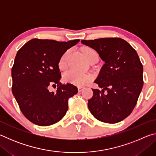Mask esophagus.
I'll return each instance as SVG.
<instances>
[{
  "label": "esophagus",
  "mask_w": 156,
  "mask_h": 156,
  "mask_svg": "<svg viewBox=\"0 0 156 156\" xmlns=\"http://www.w3.org/2000/svg\"><path fill=\"white\" fill-rule=\"evenodd\" d=\"M84 89V87H78V90L79 92H81L83 90V89Z\"/></svg>",
  "instance_id": "esophagus-1"
}]
</instances>
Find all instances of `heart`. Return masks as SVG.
<instances>
[{"label":"heart","mask_w":156,"mask_h":156,"mask_svg":"<svg viewBox=\"0 0 156 156\" xmlns=\"http://www.w3.org/2000/svg\"><path fill=\"white\" fill-rule=\"evenodd\" d=\"M69 53L70 51L68 50V51H65L60 57L58 62V67L60 69H64L67 67V58ZM83 54L87 60H89V58L94 56V55H98L96 51L94 49L90 48V47L84 48ZM63 80L65 83L74 84L76 86H83L90 81L91 76L88 74H86V73L77 72V71L69 70L64 73Z\"/></svg>","instance_id":"heart-1"}]
</instances>
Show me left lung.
Instances as JSON below:
<instances>
[{
  "label": "left lung",
  "instance_id": "obj_1",
  "mask_svg": "<svg viewBox=\"0 0 156 156\" xmlns=\"http://www.w3.org/2000/svg\"><path fill=\"white\" fill-rule=\"evenodd\" d=\"M96 50L105 64L94 83L89 109L97 120L117 123L131 114L143 87V67L135 49L119 38L81 41Z\"/></svg>",
  "mask_w": 156,
  "mask_h": 156
}]
</instances>
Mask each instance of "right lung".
<instances>
[{"mask_svg":"<svg viewBox=\"0 0 156 156\" xmlns=\"http://www.w3.org/2000/svg\"><path fill=\"white\" fill-rule=\"evenodd\" d=\"M79 39L67 42L31 39L18 50L12 69V93L20 109L35 125H54L64 117L68 100L78 93L72 84H62L58 62ZM57 85L56 93L49 86Z\"/></svg>","mask_w":156,"mask_h":156,"instance_id":"obj_1","label":"right lung"}]
</instances>
